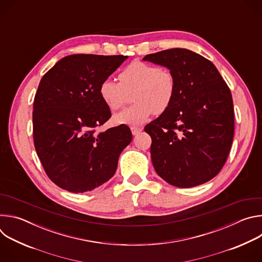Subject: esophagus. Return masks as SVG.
<instances>
[{
	"instance_id": "obj_1",
	"label": "esophagus",
	"mask_w": 262,
	"mask_h": 262,
	"mask_svg": "<svg viewBox=\"0 0 262 262\" xmlns=\"http://www.w3.org/2000/svg\"><path fill=\"white\" fill-rule=\"evenodd\" d=\"M130 129H132L133 135H134V136H136V135L140 134V133L142 132V129H143V128H142V127H138V126H133Z\"/></svg>"
}]
</instances>
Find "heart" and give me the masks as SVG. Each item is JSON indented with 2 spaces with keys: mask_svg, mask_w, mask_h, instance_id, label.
I'll list each match as a JSON object with an SVG mask.
<instances>
[{
  "mask_svg": "<svg viewBox=\"0 0 262 262\" xmlns=\"http://www.w3.org/2000/svg\"><path fill=\"white\" fill-rule=\"evenodd\" d=\"M119 80L120 83L104 80L98 89L101 100L112 111L121 108L127 93L134 91L132 98L136 103L114 116L117 124L141 125L154 113H164L173 101L175 80L166 69L135 61L119 73Z\"/></svg>",
  "mask_w": 262,
  "mask_h": 262,
  "instance_id": "heart-1",
  "label": "heart"
}]
</instances>
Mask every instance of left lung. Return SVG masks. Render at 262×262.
Instances as JSON below:
<instances>
[{
	"mask_svg": "<svg viewBox=\"0 0 262 262\" xmlns=\"http://www.w3.org/2000/svg\"><path fill=\"white\" fill-rule=\"evenodd\" d=\"M167 67L175 80L171 105L144 130L151 137L156 172L177 188L212 179L225 164L234 135L229 87L206 58L186 49L146 55Z\"/></svg>",
	"mask_w": 262,
	"mask_h": 262,
	"instance_id": "8db88e82",
	"label": "left lung"
}]
</instances>
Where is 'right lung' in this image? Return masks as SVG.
Here are the masks:
<instances>
[{"instance_id":"right-lung-1","label":"right lung","mask_w":262,"mask_h":262,"mask_svg":"<svg viewBox=\"0 0 262 262\" xmlns=\"http://www.w3.org/2000/svg\"><path fill=\"white\" fill-rule=\"evenodd\" d=\"M127 58L70 55L42 77L33 105L34 146L47 175L59 188L85 193L115 174L133 136L124 124L96 132L112 116L98 89Z\"/></svg>"}]
</instances>
